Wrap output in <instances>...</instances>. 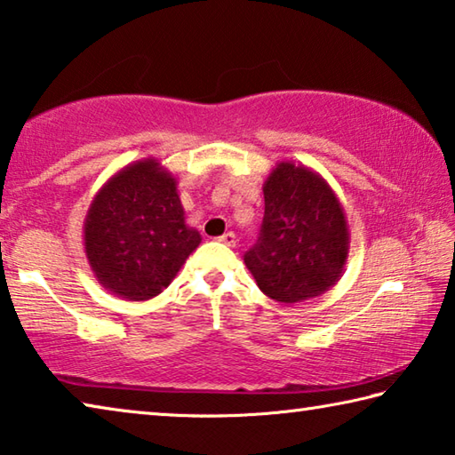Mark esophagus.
I'll return each mask as SVG.
<instances>
[{
  "instance_id": "1",
  "label": "esophagus",
  "mask_w": 455,
  "mask_h": 455,
  "mask_svg": "<svg viewBox=\"0 0 455 455\" xmlns=\"http://www.w3.org/2000/svg\"><path fill=\"white\" fill-rule=\"evenodd\" d=\"M220 242H221L223 245H228V248H235V243H237V240H235V234H232V232L223 234V235L220 237Z\"/></svg>"
}]
</instances>
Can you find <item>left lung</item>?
I'll list each match as a JSON object with an SVG mask.
<instances>
[{
	"label": "left lung",
	"mask_w": 455,
	"mask_h": 455,
	"mask_svg": "<svg viewBox=\"0 0 455 455\" xmlns=\"http://www.w3.org/2000/svg\"><path fill=\"white\" fill-rule=\"evenodd\" d=\"M264 223L245 266L280 304L322 296L344 275L349 229L339 197L320 173L283 159L264 181Z\"/></svg>",
	"instance_id": "8db88e82"
}]
</instances>
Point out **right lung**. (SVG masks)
<instances>
[{
    "mask_svg": "<svg viewBox=\"0 0 455 455\" xmlns=\"http://www.w3.org/2000/svg\"><path fill=\"white\" fill-rule=\"evenodd\" d=\"M199 243L202 235L186 223L178 180L156 157L111 175L84 221V251L95 280L127 301L159 296Z\"/></svg>",
    "mask_w": 455,
    "mask_h": 455,
    "instance_id": "add662e5",
    "label": "right lung"
}]
</instances>
